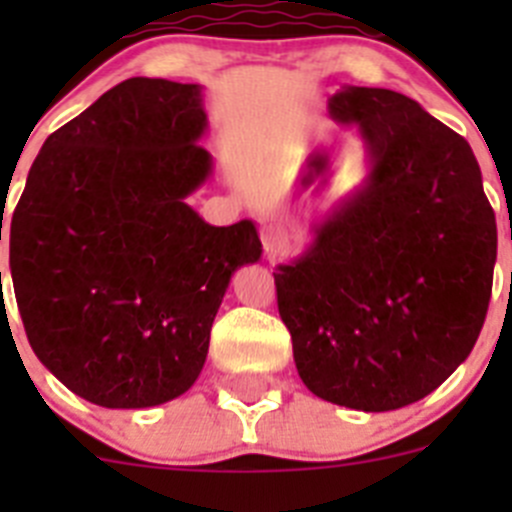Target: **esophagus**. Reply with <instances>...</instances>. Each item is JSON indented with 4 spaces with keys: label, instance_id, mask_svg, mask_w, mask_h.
I'll return each mask as SVG.
<instances>
[{
    "label": "esophagus",
    "instance_id": "obj_1",
    "mask_svg": "<svg viewBox=\"0 0 512 512\" xmlns=\"http://www.w3.org/2000/svg\"><path fill=\"white\" fill-rule=\"evenodd\" d=\"M261 241H264V251L269 253V256H279V253L287 251L289 235L282 225L271 223V225H266L264 233H261Z\"/></svg>",
    "mask_w": 512,
    "mask_h": 512
}]
</instances>
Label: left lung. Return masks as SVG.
Here are the masks:
<instances>
[{
  "label": "left lung",
  "instance_id": "left-lung-1",
  "mask_svg": "<svg viewBox=\"0 0 512 512\" xmlns=\"http://www.w3.org/2000/svg\"><path fill=\"white\" fill-rule=\"evenodd\" d=\"M364 182L277 266V305L312 395L364 413L431 395L472 354L497 259L495 212L459 133L392 89L341 87Z\"/></svg>",
  "mask_w": 512,
  "mask_h": 512
}]
</instances>
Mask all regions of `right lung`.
<instances>
[{"instance_id":"1","label":"right lung","mask_w":512,"mask_h":512,"mask_svg":"<svg viewBox=\"0 0 512 512\" xmlns=\"http://www.w3.org/2000/svg\"><path fill=\"white\" fill-rule=\"evenodd\" d=\"M205 130L200 84L135 76L58 128L27 174L9 223L22 325L94 405L184 395L233 271L261 259L251 220L215 228L187 205L212 174Z\"/></svg>"}]
</instances>
